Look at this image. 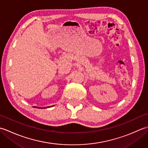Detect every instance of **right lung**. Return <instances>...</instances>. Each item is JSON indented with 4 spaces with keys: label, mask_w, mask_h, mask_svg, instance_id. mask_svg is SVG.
Returning a JSON list of instances; mask_svg holds the SVG:
<instances>
[{
    "label": "right lung",
    "mask_w": 148,
    "mask_h": 148,
    "mask_svg": "<svg viewBox=\"0 0 148 148\" xmlns=\"http://www.w3.org/2000/svg\"><path fill=\"white\" fill-rule=\"evenodd\" d=\"M50 107V106H49ZM35 108H37V107H35ZM42 108H44V109H45V108H42L41 109H42Z\"/></svg>",
    "instance_id": "add662e5"
}]
</instances>
